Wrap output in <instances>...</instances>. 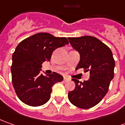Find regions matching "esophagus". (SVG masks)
Masks as SVG:
<instances>
[{"label": "esophagus", "instance_id": "obj_1", "mask_svg": "<svg viewBox=\"0 0 125 125\" xmlns=\"http://www.w3.org/2000/svg\"><path fill=\"white\" fill-rule=\"evenodd\" d=\"M70 79L69 78L66 77V76H65V77L63 78V81H65V82H67V81H70Z\"/></svg>", "mask_w": 125, "mask_h": 125}]
</instances>
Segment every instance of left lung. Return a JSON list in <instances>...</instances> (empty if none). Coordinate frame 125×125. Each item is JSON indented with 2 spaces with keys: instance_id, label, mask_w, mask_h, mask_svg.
I'll use <instances>...</instances> for the list:
<instances>
[{
  "instance_id": "1",
  "label": "left lung",
  "mask_w": 125,
  "mask_h": 125,
  "mask_svg": "<svg viewBox=\"0 0 125 125\" xmlns=\"http://www.w3.org/2000/svg\"><path fill=\"white\" fill-rule=\"evenodd\" d=\"M68 41L80 54L76 70L83 68L90 73L89 80L83 83L72 79L76 86L68 93V99L78 108L89 109L99 104L108 93L114 75L113 55L106 44L93 36L69 37Z\"/></svg>"
}]
</instances>
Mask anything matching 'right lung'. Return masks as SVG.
I'll list each match as a JSON object with an SVG mask.
<instances>
[{
	"instance_id": "right-lung-1",
	"label": "right lung",
	"mask_w": 125,
	"mask_h": 125,
	"mask_svg": "<svg viewBox=\"0 0 125 125\" xmlns=\"http://www.w3.org/2000/svg\"><path fill=\"white\" fill-rule=\"evenodd\" d=\"M68 44L65 37L41 32L24 39L12 56V83L19 99L30 106H40L49 100L54 84L63 78L58 73L40 74L42 63L50 61L54 50Z\"/></svg>"
}]
</instances>
